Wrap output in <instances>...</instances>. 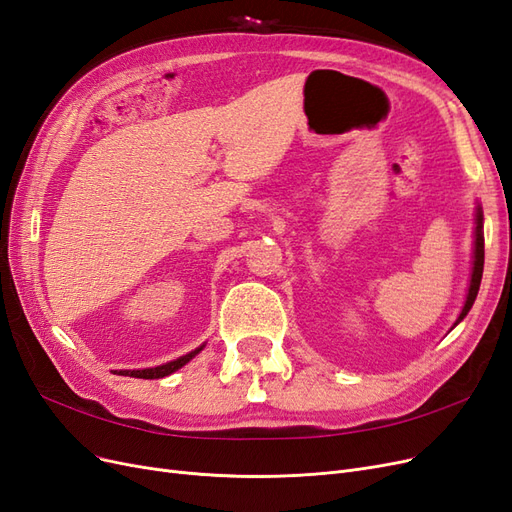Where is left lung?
I'll list each match as a JSON object with an SVG mask.
<instances>
[{
	"label": "left lung",
	"mask_w": 512,
	"mask_h": 512,
	"mask_svg": "<svg viewBox=\"0 0 512 512\" xmlns=\"http://www.w3.org/2000/svg\"><path fill=\"white\" fill-rule=\"evenodd\" d=\"M474 235H477V239H474V267H472V277H470V288H468V296H466V305H464V309L460 313V320H457V322H462L464 317H466V313L470 311L474 298H477V294H479L481 277H483L485 243H483V214H481V209L477 211V233H474Z\"/></svg>",
	"instance_id": "1"
}]
</instances>
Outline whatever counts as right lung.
Here are the masks:
<instances>
[{"label": "right lung", "instance_id": "obj_1", "mask_svg": "<svg viewBox=\"0 0 512 512\" xmlns=\"http://www.w3.org/2000/svg\"><path fill=\"white\" fill-rule=\"evenodd\" d=\"M201 349H203V347H199V349H195V351H190V354H186V356H182V358H178V360H173V362H167V364H163V366L144 368V370H120V375H125V377H137V379H163V377L175 373V370L182 368L184 364H188L192 358H195V356L199 354Z\"/></svg>", "mask_w": 512, "mask_h": 512}]
</instances>
